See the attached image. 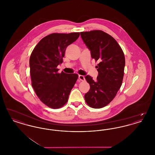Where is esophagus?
Returning <instances> with one entry per match:
<instances>
[{
    "label": "esophagus",
    "mask_w": 155,
    "mask_h": 155,
    "mask_svg": "<svg viewBox=\"0 0 155 155\" xmlns=\"http://www.w3.org/2000/svg\"><path fill=\"white\" fill-rule=\"evenodd\" d=\"M78 78L80 81H84L85 80V77L83 76V75H79L78 76Z\"/></svg>",
    "instance_id": "obj_1"
}]
</instances>
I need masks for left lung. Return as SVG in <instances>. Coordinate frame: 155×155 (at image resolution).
<instances>
[{"instance_id": "left-lung-1", "label": "left lung", "mask_w": 155, "mask_h": 155, "mask_svg": "<svg viewBox=\"0 0 155 155\" xmlns=\"http://www.w3.org/2000/svg\"><path fill=\"white\" fill-rule=\"evenodd\" d=\"M81 37L91 51L92 59L98 61V75L94 81L89 76L85 79L90 89L84 97L87 103L94 109L106 106L116 95L124 77L125 57L117 42L101 30L81 32Z\"/></svg>"}]
</instances>
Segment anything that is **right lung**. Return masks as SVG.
<instances>
[{
	"mask_svg": "<svg viewBox=\"0 0 155 155\" xmlns=\"http://www.w3.org/2000/svg\"><path fill=\"white\" fill-rule=\"evenodd\" d=\"M80 37V32L53 33L42 38L30 59L32 87L42 103L52 109L63 107L78 79L77 74L59 73L67 47Z\"/></svg>",
	"mask_w": 155,
	"mask_h": 155,
	"instance_id": "obj_1",
	"label": "right lung"
}]
</instances>
